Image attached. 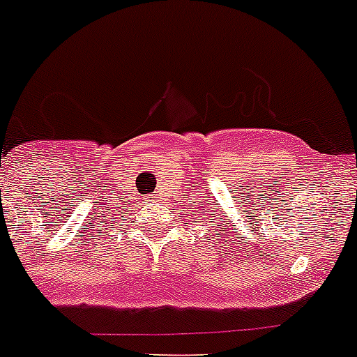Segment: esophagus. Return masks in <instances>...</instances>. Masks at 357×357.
<instances>
[{
    "instance_id": "esophagus-1",
    "label": "esophagus",
    "mask_w": 357,
    "mask_h": 357,
    "mask_svg": "<svg viewBox=\"0 0 357 357\" xmlns=\"http://www.w3.org/2000/svg\"><path fill=\"white\" fill-rule=\"evenodd\" d=\"M148 200H149V202H157V200H158V193L148 195Z\"/></svg>"
}]
</instances>
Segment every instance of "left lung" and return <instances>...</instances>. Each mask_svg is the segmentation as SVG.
<instances>
[{
  "label": "left lung",
  "mask_w": 357,
  "mask_h": 357,
  "mask_svg": "<svg viewBox=\"0 0 357 357\" xmlns=\"http://www.w3.org/2000/svg\"><path fill=\"white\" fill-rule=\"evenodd\" d=\"M208 199H211V197H208ZM193 202H195V200H193ZM204 205L206 206V208H203ZM211 206H213V204L200 202V209L197 208L195 211L199 213V215H202V220H206V218H208V220H211V224H209V225H211V227H215V231H213V233H216V231H218V229H216V225H218V224H216V222H213V220H215V218H213V215H215L216 218H220V216H218V213H211V211H216V206H218V204H215V208H211ZM220 211H222V209H220ZM222 215H224V213H222ZM199 220H200V218H199ZM222 231H225V227H222ZM208 233H211V229H209Z\"/></svg>",
  "instance_id": "obj_1"
}]
</instances>
